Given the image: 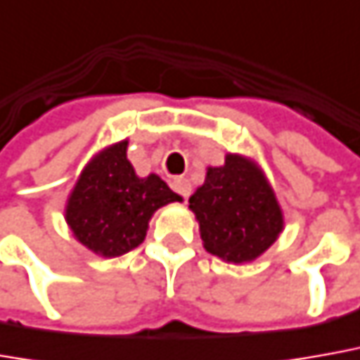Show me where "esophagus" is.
<instances>
[{"instance_id":"esophagus-1","label":"esophagus","mask_w":360,"mask_h":360,"mask_svg":"<svg viewBox=\"0 0 360 360\" xmlns=\"http://www.w3.org/2000/svg\"><path fill=\"white\" fill-rule=\"evenodd\" d=\"M171 187H173V191H175L177 195H181L183 199H187L191 195V183L185 179V177H175L173 183H171Z\"/></svg>"}]
</instances>
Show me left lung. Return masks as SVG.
<instances>
[{"instance_id": "obj_1", "label": "left lung", "mask_w": 360, "mask_h": 360, "mask_svg": "<svg viewBox=\"0 0 360 360\" xmlns=\"http://www.w3.org/2000/svg\"><path fill=\"white\" fill-rule=\"evenodd\" d=\"M205 248L232 264L250 262L282 232V211L260 169L240 155L209 167L189 199Z\"/></svg>"}]
</instances>
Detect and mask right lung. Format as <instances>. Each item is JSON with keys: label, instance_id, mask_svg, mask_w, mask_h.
Here are the masks:
<instances>
[{"label": "right lung", "instance_id": "1", "mask_svg": "<svg viewBox=\"0 0 360 360\" xmlns=\"http://www.w3.org/2000/svg\"><path fill=\"white\" fill-rule=\"evenodd\" d=\"M120 141L82 171L67 207L78 240L100 256H122L146 238L148 221L160 207L181 200L158 175L139 179Z\"/></svg>", "mask_w": 360, "mask_h": 360}]
</instances>
